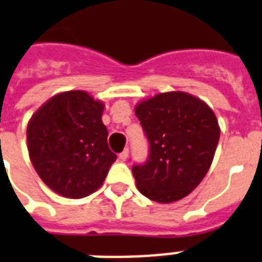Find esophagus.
<instances>
[{
	"label": "esophagus",
	"mask_w": 262,
	"mask_h": 262,
	"mask_svg": "<svg viewBox=\"0 0 262 262\" xmlns=\"http://www.w3.org/2000/svg\"><path fill=\"white\" fill-rule=\"evenodd\" d=\"M127 158H129V148H125L122 152L119 154V159L121 161H126Z\"/></svg>",
	"instance_id": "obj_1"
}]
</instances>
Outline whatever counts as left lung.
<instances>
[{
	"mask_svg": "<svg viewBox=\"0 0 262 262\" xmlns=\"http://www.w3.org/2000/svg\"><path fill=\"white\" fill-rule=\"evenodd\" d=\"M148 139V159L132 167L140 192L171 203L196 188L210 169L220 126L213 110L185 92H166L136 105Z\"/></svg>",
	"mask_w": 262,
	"mask_h": 262,
	"instance_id": "8db88e82",
	"label": "left lung"
}]
</instances>
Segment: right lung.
Masks as SVG:
<instances>
[{
  "label": "right lung",
  "instance_id": "obj_1",
  "mask_svg": "<svg viewBox=\"0 0 262 262\" xmlns=\"http://www.w3.org/2000/svg\"><path fill=\"white\" fill-rule=\"evenodd\" d=\"M104 104L83 91L49 99L27 125V148L34 169L56 193L70 199L101 187L117 155L108 148L101 121Z\"/></svg>",
  "mask_w": 262,
  "mask_h": 262
}]
</instances>
